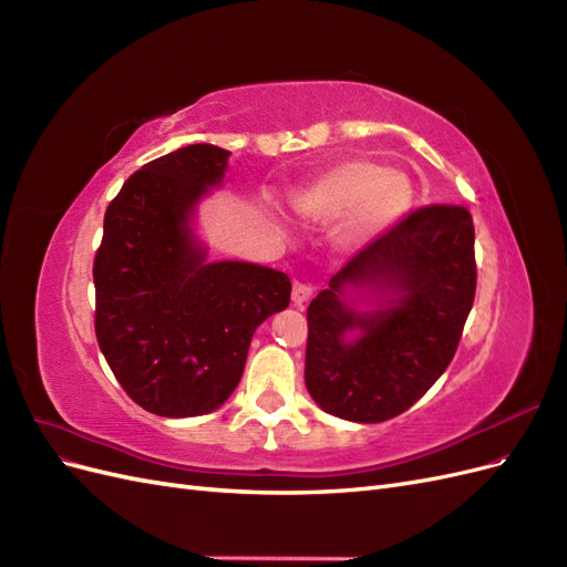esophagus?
<instances>
[{
    "label": "esophagus",
    "instance_id": "esophagus-1",
    "mask_svg": "<svg viewBox=\"0 0 567 567\" xmlns=\"http://www.w3.org/2000/svg\"><path fill=\"white\" fill-rule=\"evenodd\" d=\"M310 296H312V288L310 286H305L300 281L293 284V302H296V307H302L307 300H310Z\"/></svg>",
    "mask_w": 567,
    "mask_h": 567
}]
</instances>
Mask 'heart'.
Returning <instances> with one entry per match:
<instances>
[{"mask_svg":"<svg viewBox=\"0 0 567 567\" xmlns=\"http://www.w3.org/2000/svg\"><path fill=\"white\" fill-rule=\"evenodd\" d=\"M414 203V184L402 169L373 158H350L323 169L290 198L293 213L307 225H331L340 248L354 250L392 229Z\"/></svg>","mask_w":567,"mask_h":567,"instance_id":"b5f03b06","label":"heart"}]
</instances>
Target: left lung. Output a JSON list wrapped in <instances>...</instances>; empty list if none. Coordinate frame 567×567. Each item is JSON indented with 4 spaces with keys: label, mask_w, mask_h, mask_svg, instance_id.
<instances>
[{
    "label": "left lung",
    "mask_w": 567,
    "mask_h": 567,
    "mask_svg": "<svg viewBox=\"0 0 567 567\" xmlns=\"http://www.w3.org/2000/svg\"><path fill=\"white\" fill-rule=\"evenodd\" d=\"M475 229L431 205L375 238L307 307L305 385L326 414L381 423L450 367L475 298Z\"/></svg>",
    "instance_id": "1"
}]
</instances>
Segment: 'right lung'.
Returning a JSON list of instances; mask_svg holds the SVG:
<instances>
[{"instance_id":"1","label":"right lung","mask_w":567,"mask_h":567,"mask_svg":"<svg viewBox=\"0 0 567 567\" xmlns=\"http://www.w3.org/2000/svg\"><path fill=\"white\" fill-rule=\"evenodd\" d=\"M229 156L215 144H188L151 161L104 217L96 340L117 383L156 416H203L225 404L255 329L290 302L284 271L210 262L196 234L198 205L225 182Z\"/></svg>"}]
</instances>
